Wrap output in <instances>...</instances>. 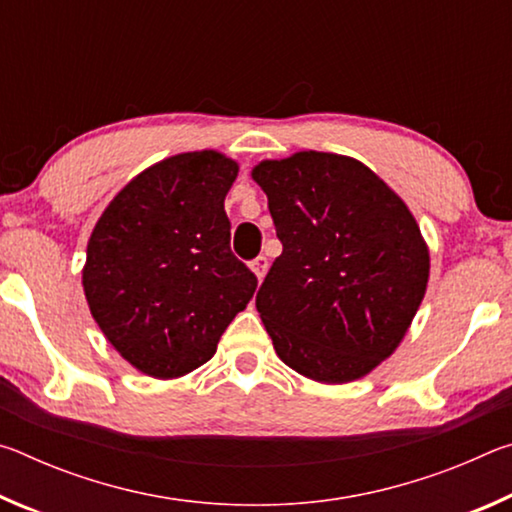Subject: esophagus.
<instances>
[{
    "label": "esophagus",
    "instance_id": "34e87169",
    "mask_svg": "<svg viewBox=\"0 0 512 512\" xmlns=\"http://www.w3.org/2000/svg\"><path fill=\"white\" fill-rule=\"evenodd\" d=\"M250 268H253V273L257 275V280L262 282L266 271H268V259L264 255H259L257 259H253V262H250Z\"/></svg>",
    "mask_w": 512,
    "mask_h": 512
}]
</instances>
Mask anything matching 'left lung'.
Returning a JSON list of instances; mask_svg holds the SVG:
<instances>
[{
	"mask_svg": "<svg viewBox=\"0 0 512 512\" xmlns=\"http://www.w3.org/2000/svg\"><path fill=\"white\" fill-rule=\"evenodd\" d=\"M253 180L282 241L255 300L277 357L320 384L361 379L402 343L427 291L420 225L348 155L264 160Z\"/></svg>",
	"mask_w": 512,
	"mask_h": 512,
	"instance_id": "left-lung-1",
	"label": "left lung"
}]
</instances>
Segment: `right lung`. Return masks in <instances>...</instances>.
Listing matches in <instances>:
<instances>
[{
  "label": "right lung",
  "mask_w": 512,
  "mask_h": 512,
  "mask_svg": "<svg viewBox=\"0 0 512 512\" xmlns=\"http://www.w3.org/2000/svg\"><path fill=\"white\" fill-rule=\"evenodd\" d=\"M239 164L178 153L144 169L94 225L83 266L92 318L121 357L155 379L203 366L257 277L230 250L223 210Z\"/></svg>",
  "instance_id": "obj_1"
}]
</instances>
